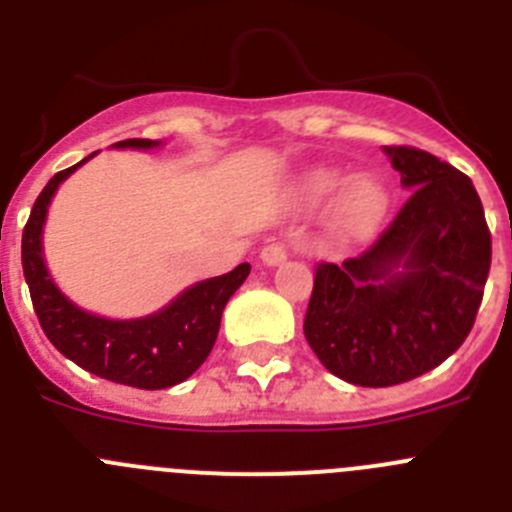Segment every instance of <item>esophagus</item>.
<instances>
[{
  "label": "esophagus",
  "instance_id": "esophagus-1",
  "mask_svg": "<svg viewBox=\"0 0 512 512\" xmlns=\"http://www.w3.org/2000/svg\"><path fill=\"white\" fill-rule=\"evenodd\" d=\"M287 259V248L282 246V243H266L264 248H261V261H264L266 266H277L282 264V261Z\"/></svg>",
  "mask_w": 512,
  "mask_h": 512
}]
</instances>
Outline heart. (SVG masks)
Masks as SVG:
<instances>
[{
  "label": "heart",
  "mask_w": 512,
  "mask_h": 512,
  "mask_svg": "<svg viewBox=\"0 0 512 512\" xmlns=\"http://www.w3.org/2000/svg\"><path fill=\"white\" fill-rule=\"evenodd\" d=\"M343 182H346V176H343L341 171L318 169L312 171V174H307L305 189L312 197H328V194H333L336 189H341ZM382 205V189H379L372 179H356V182L343 192L341 202H338V230H343V233H364V230L377 220Z\"/></svg>",
  "instance_id": "obj_1"
}]
</instances>
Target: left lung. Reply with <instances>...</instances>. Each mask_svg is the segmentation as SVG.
<instances>
[{"instance_id":"obj_1","label":"left lung","mask_w":512,"mask_h":512,"mask_svg":"<svg viewBox=\"0 0 512 512\" xmlns=\"http://www.w3.org/2000/svg\"><path fill=\"white\" fill-rule=\"evenodd\" d=\"M408 200L364 253L318 264L305 338L330 374L392 387L431 372L472 330L492 238L472 179L433 153L384 146Z\"/></svg>"}]
</instances>
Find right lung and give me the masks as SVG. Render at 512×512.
<instances>
[{
    "label": "right lung",
    "mask_w": 512,
    "mask_h": 512,
    "mask_svg": "<svg viewBox=\"0 0 512 512\" xmlns=\"http://www.w3.org/2000/svg\"><path fill=\"white\" fill-rule=\"evenodd\" d=\"M153 146H158V140L128 138L115 143V148ZM92 156L58 171L38 194L27 217L22 230V271L30 287V300L48 341L81 369L138 390H166L192 377L210 356L225 305L235 289L246 282L251 266L241 264L223 277L197 282L164 310L146 318L110 320L76 307L45 269L43 223L58 184Z\"/></svg>",
    "instance_id": "obj_1"
}]
</instances>
